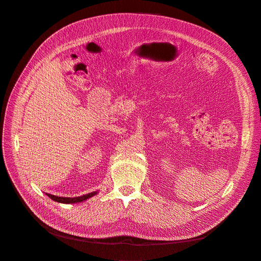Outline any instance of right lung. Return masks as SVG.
Here are the masks:
<instances>
[{"mask_svg":"<svg viewBox=\"0 0 261 261\" xmlns=\"http://www.w3.org/2000/svg\"><path fill=\"white\" fill-rule=\"evenodd\" d=\"M96 194H97V191H93V193H90L88 195H84L81 197H76V198H64V197H57V196H54V195H50V194H46L51 200L56 201V202H59V203H65V204H71V203H78V202H82L85 201L93 196H95Z\"/></svg>","mask_w":261,"mask_h":261,"instance_id":"right-lung-1","label":"right lung"}]
</instances>
